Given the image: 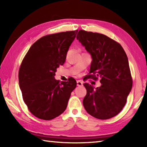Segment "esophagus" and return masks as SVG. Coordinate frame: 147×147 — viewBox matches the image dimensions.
<instances>
[{"mask_svg":"<svg viewBox=\"0 0 147 147\" xmlns=\"http://www.w3.org/2000/svg\"><path fill=\"white\" fill-rule=\"evenodd\" d=\"M77 86H83V82H81V81H78V82H77Z\"/></svg>","mask_w":147,"mask_h":147,"instance_id":"1","label":"esophagus"}]
</instances>
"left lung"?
Returning <instances> with one entry per match:
<instances>
[{
    "label": "left lung",
    "instance_id": "8db88e82",
    "mask_svg": "<svg viewBox=\"0 0 147 147\" xmlns=\"http://www.w3.org/2000/svg\"><path fill=\"white\" fill-rule=\"evenodd\" d=\"M76 38L92 55L87 78L96 80L100 78L102 84L95 89L88 83L83 84L86 89L84 107L98 119L113 117L124 107L132 88L126 52L119 43L103 34L80 30Z\"/></svg>",
    "mask_w": 147,
    "mask_h": 147
}]
</instances>
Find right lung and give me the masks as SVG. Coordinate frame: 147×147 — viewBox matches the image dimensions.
<instances>
[{
    "instance_id": "add662e5",
    "label": "right lung",
    "mask_w": 147,
    "mask_h": 147,
    "mask_svg": "<svg viewBox=\"0 0 147 147\" xmlns=\"http://www.w3.org/2000/svg\"><path fill=\"white\" fill-rule=\"evenodd\" d=\"M78 30L51 34L31 46L19 69V85L23 100L33 115L51 120L67 107L76 86L73 78L68 82L54 78L57 68L64 64L69 46Z\"/></svg>"
}]
</instances>
